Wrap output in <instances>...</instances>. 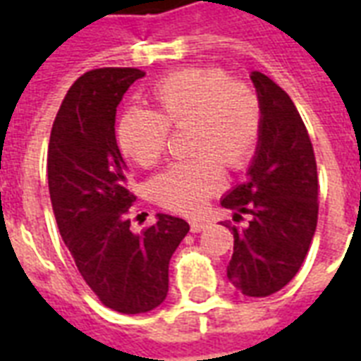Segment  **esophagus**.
I'll use <instances>...</instances> for the list:
<instances>
[{"label": "esophagus", "mask_w": 361, "mask_h": 361, "mask_svg": "<svg viewBox=\"0 0 361 361\" xmlns=\"http://www.w3.org/2000/svg\"><path fill=\"white\" fill-rule=\"evenodd\" d=\"M206 226H208V221H202V219L191 221V232H202Z\"/></svg>", "instance_id": "esophagus-1"}]
</instances>
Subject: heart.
I'll use <instances>...</instances> for the list:
<instances>
[{
    "mask_svg": "<svg viewBox=\"0 0 361 361\" xmlns=\"http://www.w3.org/2000/svg\"><path fill=\"white\" fill-rule=\"evenodd\" d=\"M155 112L129 109L118 123L121 152L142 169L159 163L169 129H187V153L153 180L159 204L180 214H198L223 187L221 160L241 169L257 149L262 110L251 87L232 82L217 67L185 69L166 76L153 90Z\"/></svg>",
    "mask_w": 361,
    "mask_h": 361,
    "instance_id": "obj_1",
    "label": "heart"
}]
</instances>
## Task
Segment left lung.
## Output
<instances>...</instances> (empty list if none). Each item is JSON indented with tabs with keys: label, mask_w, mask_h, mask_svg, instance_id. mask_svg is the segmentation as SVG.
Here are the masks:
<instances>
[{
	"label": "left lung",
	"mask_w": 361,
	"mask_h": 361,
	"mask_svg": "<svg viewBox=\"0 0 361 361\" xmlns=\"http://www.w3.org/2000/svg\"><path fill=\"white\" fill-rule=\"evenodd\" d=\"M262 110L257 149L243 183L221 198L234 219V252L226 277L245 296L281 290L302 268L319 219V178L307 129L292 99L271 78L251 73Z\"/></svg>",
	"instance_id": "8db88e82"
}]
</instances>
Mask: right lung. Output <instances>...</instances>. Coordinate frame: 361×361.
I'll return each mask as SVG.
<instances>
[{
	"mask_svg": "<svg viewBox=\"0 0 361 361\" xmlns=\"http://www.w3.org/2000/svg\"><path fill=\"white\" fill-rule=\"evenodd\" d=\"M146 73L129 67L90 71L71 86L48 144V189L59 234L90 288L106 307L147 313L169 294L170 258L187 221L157 214L142 234L127 219L136 197L116 142V109Z\"/></svg>",
	"mask_w": 361,
	"mask_h": 361,
	"instance_id": "right-lung-1",
	"label": "right lung"
}]
</instances>
